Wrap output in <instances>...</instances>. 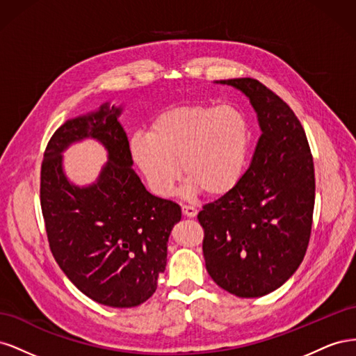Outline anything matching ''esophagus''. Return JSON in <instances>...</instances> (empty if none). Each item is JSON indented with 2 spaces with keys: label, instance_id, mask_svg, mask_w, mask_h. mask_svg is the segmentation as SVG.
<instances>
[{
  "label": "esophagus",
  "instance_id": "obj_1",
  "mask_svg": "<svg viewBox=\"0 0 356 356\" xmlns=\"http://www.w3.org/2000/svg\"><path fill=\"white\" fill-rule=\"evenodd\" d=\"M182 213L188 218H195L197 215V209L195 207H190V204H184V207H182Z\"/></svg>",
  "mask_w": 356,
  "mask_h": 356
}]
</instances>
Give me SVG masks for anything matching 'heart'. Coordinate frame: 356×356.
I'll return each instance as SVG.
<instances>
[{
  "label": "heart",
  "mask_w": 356,
  "mask_h": 356,
  "mask_svg": "<svg viewBox=\"0 0 356 356\" xmlns=\"http://www.w3.org/2000/svg\"><path fill=\"white\" fill-rule=\"evenodd\" d=\"M251 144L250 123L233 106L181 105L159 114L147 138L135 136L131 154L159 197L172 195L181 169L191 195L222 197L241 184Z\"/></svg>",
  "instance_id": "1"
}]
</instances>
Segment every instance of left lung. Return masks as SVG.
I'll return each instance as SVG.
<instances>
[{
  "label": "left lung",
  "mask_w": 356,
  "mask_h": 356,
  "mask_svg": "<svg viewBox=\"0 0 356 356\" xmlns=\"http://www.w3.org/2000/svg\"><path fill=\"white\" fill-rule=\"evenodd\" d=\"M217 83L250 98L261 136L241 184L204 204L203 257L213 282L242 298L266 296L296 273L315 207L314 157L294 111L254 79Z\"/></svg>",
  "instance_id": "8db88e82"
}]
</instances>
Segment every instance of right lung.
I'll use <instances>...</instances> for the list:
<instances>
[{
    "mask_svg": "<svg viewBox=\"0 0 356 356\" xmlns=\"http://www.w3.org/2000/svg\"><path fill=\"white\" fill-rule=\"evenodd\" d=\"M122 106L72 118L53 134L41 165L40 199L50 251L83 294L110 307H135L154 294L165 272L168 241L181 220L175 202L148 193L132 169ZM92 137L109 153L93 185L66 178L61 153Z\"/></svg>",
    "mask_w": 356,
    "mask_h": 356,
    "instance_id": "obj_1",
    "label": "right lung"
}]
</instances>
